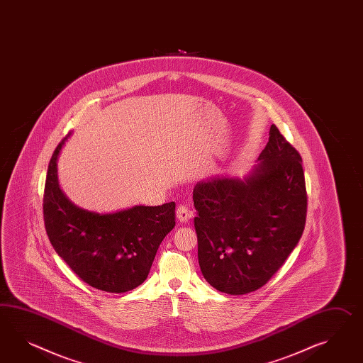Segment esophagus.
I'll list each match as a JSON object with an SVG mask.
<instances>
[{"label":"esophagus","mask_w":363,"mask_h":363,"mask_svg":"<svg viewBox=\"0 0 363 363\" xmlns=\"http://www.w3.org/2000/svg\"><path fill=\"white\" fill-rule=\"evenodd\" d=\"M193 218V211L185 206V204H181V206H178L177 208V219L181 221V223H186V221L189 220V219H191Z\"/></svg>","instance_id":"1"}]
</instances>
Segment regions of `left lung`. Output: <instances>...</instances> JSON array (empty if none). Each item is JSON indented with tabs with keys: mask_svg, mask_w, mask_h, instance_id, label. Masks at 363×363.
Returning <instances> with one entry per match:
<instances>
[{
	"mask_svg": "<svg viewBox=\"0 0 363 363\" xmlns=\"http://www.w3.org/2000/svg\"><path fill=\"white\" fill-rule=\"evenodd\" d=\"M253 173L213 178L193 191L198 259L206 281L230 295L256 291L282 267L307 218L301 153L272 124Z\"/></svg>",
	"mask_w": 363,
	"mask_h": 363,
	"instance_id": "8db88e82",
	"label": "left lung"
}]
</instances>
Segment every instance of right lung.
I'll use <instances>...</instances> for the list:
<instances>
[{
    "label": "right lung",
    "mask_w": 363,
    "mask_h": 363,
    "mask_svg": "<svg viewBox=\"0 0 363 363\" xmlns=\"http://www.w3.org/2000/svg\"><path fill=\"white\" fill-rule=\"evenodd\" d=\"M53 150L45 178L43 218L56 253L72 272L101 291L127 292L142 284L161 241L176 225V203L135 206L108 215L81 210L62 194Z\"/></svg>",
    "instance_id": "right-lung-1"
}]
</instances>
